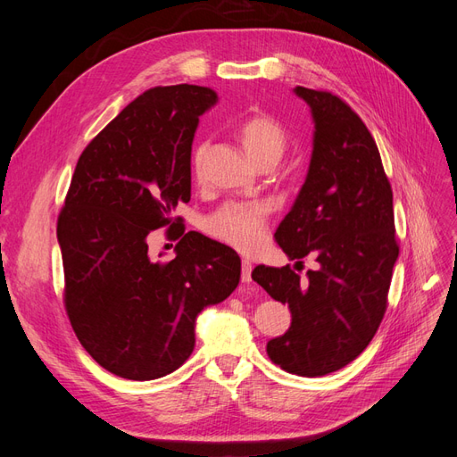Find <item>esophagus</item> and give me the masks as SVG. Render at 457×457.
<instances>
[{
    "instance_id": "obj_1",
    "label": "esophagus",
    "mask_w": 457,
    "mask_h": 457,
    "mask_svg": "<svg viewBox=\"0 0 457 457\" xmlns=\"http://www.w3.org/2000/svg\"><path fill=\"white\" fill-rule=\"evenodd\" d=\"M252 269H253L252 261L250 259H244L242 261V282L244 284H250L252 282Z\"/></svg>"
}]
</instances>
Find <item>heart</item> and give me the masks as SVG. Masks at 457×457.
Returning a JSON list of instances; mask_svg holds the SVG:
<instances>
[{
    "label": "heart",
    "mask_w": 457,
    "mask_h": 457,
    "mask_svg": "<svg viewBox=\"0 0 457 457\" xmlns=\"http://www.w3.org/2000/svg\"><path fill=\"white\" fill-rule=\"evenodd\" d=\"M237 137L257 168L270 163L272 168L282 160L287 150V133L282 123L270 114L259 112L242 120L237 128ZM207 152L205 143H198L192 150L190 165L192 173L200 175ZM269 219V207L265 204H227L207 220V228L215 238L227 242L240 252H252L261 244Z\"/></svg>",
    "instance_id": "b5f03b06"
}]
</instances>
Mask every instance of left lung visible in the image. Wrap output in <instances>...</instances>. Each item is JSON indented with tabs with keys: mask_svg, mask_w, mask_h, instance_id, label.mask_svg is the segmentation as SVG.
Here are the masks:
<instances>
[{
	"mask_svg": "<svg viewBox=\"0 0 457 457\" xmlns=\"http://www.w3.org/2000/svg\"><path fill=\"white\" fill-rule=\"evenodd\" d=\"M311 106L312 156L305 185L274 238L295 267L253 269L252 278L292 311V326L267 343L282 370L303 378L337 371L361 354L383 320L398 259L393 190L371 133L329 91L297 86Z\"/></svg>",
	"mask_w": 457,
	"mask_h": 457,
	"instance_id": "obj_1",
	"label": "left lung"
}]
</instances>
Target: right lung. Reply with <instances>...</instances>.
<instances>
[{
	"label": "right lung",
	"mask_w": 457,
	"mask_h": 457,
	"mask_svg": "<svg viewBox=\"0 0 457 457\" xmlns=\"http://www.w3.org/2000/svg\"><path fill=\"white\" fill-rule=\"evenodd\" d=\"M215 103L210 87H152L78 160L57 220L64 307L81 347L114 376L148 381L183 366L198 314L240 282L232 247L173 219L190 200L198 118ZM162 226L182 237L165 263L147 253V234Z\"/></svg>",
	"instance_id": "1"
}]
</instances>
